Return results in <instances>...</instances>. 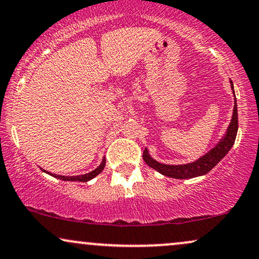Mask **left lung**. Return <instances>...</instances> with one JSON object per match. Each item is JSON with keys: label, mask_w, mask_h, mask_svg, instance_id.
I'll return each instance as SVG.
<instances>
[{"label": "left lung", "mask_w": 259, "mask_h": 259, "mask_svg": "<svg viewBox=\"0 0 259 259\" xmlns=\"http://www.w3.org/2000/svg\"><path fill=\"white\" fill-rule=\"evenodd\" d=\"M230 88L233 90V95H234V108H233V116L230 119V123L228 127H227L226 133L223 134L222 138L220 139V141L214 145L210 151L206 152L204 155H201L200 158H198L197 160L192 161V163L187 164H179V165H172V164H164L159 163L149 154V151L147 148H145L143 151V160L146 161V164L148 166H151L152 169L161 174V175L171 177V179L176 180H188L193 179V177H199L204 176L213 169L221 160L226 157L227 153L230 151V148L234 145L236 134H238V105H236V98L234 94V85L233 82L230 80Z\"/></svg>", "instance_id": "8db88e82"}]
</instances>
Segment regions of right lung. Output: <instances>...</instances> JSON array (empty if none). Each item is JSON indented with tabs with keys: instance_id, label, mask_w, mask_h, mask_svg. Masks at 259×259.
Segmentation results:
<instances>
[{
	"instance_id": "1",
	"label": "right lung",
	"mask_w": 259,
	"mask_h": 259,
	"mask_svg": "<svg viewBox=\"0 0 259 259\" xmlns=\"http://www.w3.org/2000/svg\"><path fill=\"white\" fill-rule=\"evenodd\" d=\"M105 165H106V159H105V158H102V161H101V163H100V165H99L98 167H96L95 170L90 171V172H88V174H84V175H78V176L55 175V174L49 172V171H47L45 169H42V171H43V172L48 174V175L55 177V179H59V180H62V181H78V182H88V181H90L92 179H94V177L98 176L99 174L105 169Z\"/></svg>"
}]
</instances>
